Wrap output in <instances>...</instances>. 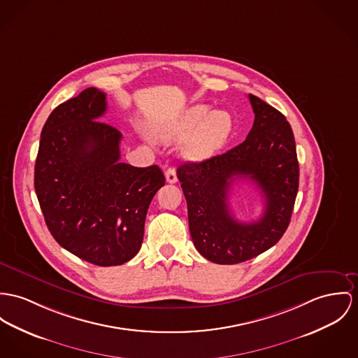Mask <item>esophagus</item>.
Wrapping results in <instances>:
<instances>
[{"label":"esophagus","mask_w":358,"mask_h":358,"mask_svg":"<svg viewBox=\"0 0 358 358\" xmlns=\"http://www.w3.org/2000/svg\"><path fill=\"white\" fill-rule=\"evenodd\" d=\"M166 181L170 182V184L177 182V173H176V169H174V167H169V169L166 170Z\"/></svg>","instance_id":"esophagus-1"}]
</instances>
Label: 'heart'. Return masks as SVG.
<instances>
[{"label":"heart","mask_w":358,"mask_h":358,"mask_svg":"<svg viewBox=\"0 0 358 358\" xmlns=\"http://www.w3.org/2000/svg\"><path fill=\"white\" fill-rule=\"evenodd\" d=\"M233 129V118L224 110H213L207 105H194L177 117L151 129L159 141H173L189 136L181 148L185 159L200 162L213 157L227 141Z\"/></svg>","instance_id":"1"}]
</instances>
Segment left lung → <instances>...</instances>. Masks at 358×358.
I'll return each mask as SVG.
<instances>
[{"label":"left lung","mask_w":358,"mask_h":358,"mask_svg":"<svg viewBox=\"0 0 358 358\" xmlns=\"http://www.w3.org/2000/svg\"><path fill=\"white\" fill-rule=\"evenodd\" d=\"M248 98L255 121L247 138L222 155L177 169L193 244L217 264L243 263L274 247L290 223L299 191L290 124L260 98ZM238 178L253 180L265 197V211L256 222H240L228 208V193Z\"/></svg>","instance_id":"obj_1"}]
</instances>
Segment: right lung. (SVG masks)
Returning <instances> with one entry per match:
<instances>
[{
	"label": "right lung",
	"instance_id": "add662e5",
	"mask_svg": "<svg viewBox=\"0 0 358 358\" xmlns=\"http://www.w3.org/2000/svg\"><path fill=\"white\" fill-rule=\"evenodd\" d=\"M106 94L90 87L58 105L43 125L34 185L55 241L101 267L136 256L148 206L165 176L120 162L122 135L99 121Z\"/></svg>",
	"mask_w": 358,
	"mask_h": 358
}]
</instances>
